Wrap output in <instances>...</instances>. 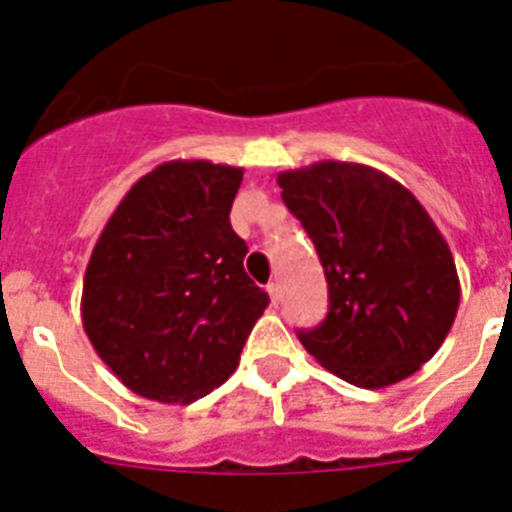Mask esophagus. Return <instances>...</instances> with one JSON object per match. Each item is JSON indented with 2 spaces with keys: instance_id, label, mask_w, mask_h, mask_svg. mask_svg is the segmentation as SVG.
<instances>
[{
  "instance_id": "34e87169",
  "label": "esophagus",
  "mask_w": 512,
  "mask_h": 512,
  "mask_svg": "<svg viewBox=\"0 0 512 512\" xmlns=\"http://www.w3.org/2000/svg\"><path fill=\"white\" fill-rule=\"evenodd\" d=\"M266 292H269L271 302H274V305H277V302H279V284H277V282L266 284Z\"/></svg>"
}]
</instances>
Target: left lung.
<instances>
[{
    "mask_svg": "<svg viewBox=\"0 0 512 512\" xmlns=\"http://www.w3.org/2000/svg\"><path fill=\"white\" fill-rule=\"evenodd\" d=\"M277 184L328 282L325 320L297 330L307 354L366 390L418 372L449 336L461 295L431 215L392 176L351 161L282 171Z\"/></svg>",
    "mask_w": 512,
    "mask_h": 512,
    "instance_id": "8db88e82",
    "label": "left lung"
}]
</instances>
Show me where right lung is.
<instances>
[{"label": "right lung", "instance_id": "add662e5", "mask_svg": "<svg viewBox=\"0 0 512 512\" xmlns=\"http://www.w3.org/2000/svg\"><path fill=\"white\" fill-rule=\"evenodd\" d=\"M241 182L238 166L166 161L130 187L94 243L81 323L135 395L169 405L210 395L269 305L230 228Z\"/></svg>", "mask_w": 512, "mask_h": 512}]
</instances>
